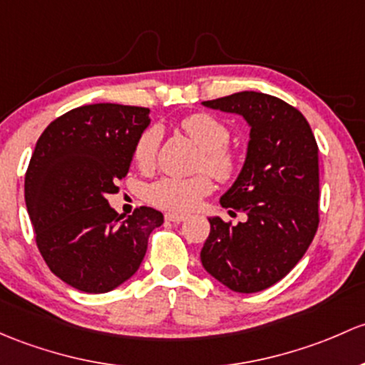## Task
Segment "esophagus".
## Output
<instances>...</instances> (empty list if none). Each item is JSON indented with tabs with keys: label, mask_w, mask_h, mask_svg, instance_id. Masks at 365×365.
Segmentation results:
<instances>
[{
	"label": "esophagus",
	"mask_w": 365,
	"mask_h": 365,
	"mask_svg": "<svg viewBox=\"0 0 365 365\" xmlns=\"http://www.w3.org/2000/svg\"><path fill=\"white\" fill-rule=\"evenodd\" d=\"M185 215H180V213H166V220L170 222H175V224H178V222H183L185 220Z\"/></svg>",
	"instance_id": "esophagus-1"
}]
</instances>
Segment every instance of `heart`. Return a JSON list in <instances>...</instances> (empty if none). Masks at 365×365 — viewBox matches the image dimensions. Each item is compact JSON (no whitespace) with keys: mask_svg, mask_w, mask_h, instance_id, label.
I'll list each match as a JSON object with an SVG mask.
<instances>
[{"mask_svg":"<svg viewBox=\"0 0 365 365\" xmlns=\"http://www.w3.org/2000/svg\"><path fill=\"white\" fill-rule=\"evenodd\" d=\"M180 125L189 134L190 140L205 152L202 168H206L218 180L231 178L237 163L236 155L227 148L229 140H231V131L227 125L210 113L189 115L183 118ZM159 141V129H145L134 143V163L140 168H150L155 160ZM210 190H212V182L208 176L201 175L194 178L166 176L148 187L147 199L159 208L171 210V212H189Z\"/></svg>","mask_w":365,"mask_h":365,"instance_id":"1","label":"heart"}]
</instances>
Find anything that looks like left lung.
<instances>
[{
	"mask_svg": "<svg viewBox=\"0 0 365 365\" xmlns=\"http://www.w3.org/2000/svg\"><path fill=\"white\" fill-rule=\"evenodd\" d=\"M202 105L250 128L243 168L220 197L222 208L247 220L208 218L202 267L234 292H260L292 271L318 229L317 141L304 115L274 96L243 91Z\"/></svg>",
	"mask_w": 365,
	"mask_h": 365,
	"instance_id": "obj_1",
	"label": "left lung"
}]
</instances>
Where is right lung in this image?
Returning <instances> with one entry per match:
<instances>
[{"label": "right lung", "mask_w": 365, "mask_h": 365, "mask_svg": "<svg viewBox=\"0 0 365 365\" xmlns=\"http://www.w3.org/2000/svg\"><path fill=\"white\" fill-rule=\"evenodd\" d=\"M150 110L98 103L70 110L36 141L24 182L36 245L57 278L87 294L117 289L140 269L148 236L163 225L141 206L118 217L108 195L129 173Z\"/></svg>", "instance_id": "add662e5"}]
</instances>
